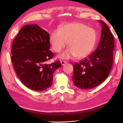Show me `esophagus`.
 I'll use <instances>...</instances> for the list:
<instances>
[{"label": "esophagus", "instance_id": "1", "mask_svg": "<svg viewBox=\"0 0 123 123\" xmlns=\"http://www.w3.org/2000/svg\"><path fill=\"white\" fill-rule=\"evenodd\" d=\"M61 64H62V66H63V65H65L66 63H67V62H66V61H61Z\"/></svg>", "mask_w": 123, "mask_h": 123}]
</instances>
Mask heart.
<instances>
[{
	"instance_id": "1",
	"label": "heart",
	"mask_w": 123,
	"mask_h": 123,
	"mask_svg": "<svg viewBox=\"0 0 123 123\" xmlns=\"http://www.w3.org/2000/svg\"><path fill=\"white\" fill-rule=\"evenodd\" d=\"M96 38L94 29L82 23H71L63 26L59 31L52 32L49 42L56 52H60L68 43V48L58 56L62 60H68L74 56L78 58L86 56L94 47Z\"/></svg>"
}]
</instances>
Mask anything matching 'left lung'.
Masks as SVG:
<instances>
[{"instance_id":"left-lung-1","label":"left lung","mask_w":123,"mask_h":123,"mask_svg":"<svg viewBox=\"0 0 123 123\" xmlns=\"http://www.w3.org/2000/svg\"><path fill=\"white\" fill-rule=\"evenodd\" d=\"M99 23L102 30L97 49L79 62L73 65V81L80 89H92L100 85L109 76L112 66L114 36L105 22L100 21Z\"/></svg>"}]
</instances>
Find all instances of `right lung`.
I'll list each match as a JSON object with an SVG mask.
<instances>
[{
    "label": "right lung",
    "instance_id": "add662e5",
    "mask_svg": "<svg viewBox=\"0 0 123 123\" xmlns=\"http://www.w3.org/2000/svg\"><path fill=\"white\" fill-rule=\"evenodd\" d=\"M49 34L36 24L23 27L13 41L11 57L21 82L30 89L43 91L52 84L53 74L60 61L47 64L53 56L49 50Z\"/></svg>",
    "mask_w": 123,
    "mask_h": 123
}]
</instances>
